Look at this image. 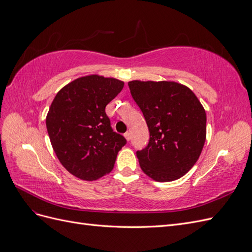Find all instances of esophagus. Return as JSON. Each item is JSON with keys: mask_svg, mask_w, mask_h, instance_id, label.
<instances>
[{"mask_svg": "<svg viewBox=\"0 0 252 252\" xmlns=\"http://www.w3.org/2000/svg\"><path fill=\"white\" fill-rule=\"evenodd\" d=\"M124 136H125V139H126L127 141L130 140V133H129V132H125V133H124Z\"/></svg>", "mask_w": 252, "mask_h": 252, "instance_id": "1", "label": "esophagus"}]
</instances>
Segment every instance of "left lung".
<instances>
[{"mask_svg":"<svg viewBox=\"0 0 252 252\" xmlns=\"http://www.w3.org/2000/svg\"><path fill=\"white\" fill-rule=\"evenodd\" d=\"M150 132L136 152L142 170L157 182L185 175L199 159L206 141V112L191 89L173 81L128 82Z\"/></svg>","mask_w":252,"mask_h":252,"instance_id":"8db88e82","label":"left lung"}]
</instances>
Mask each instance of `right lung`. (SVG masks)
I'll return each instance as SVG.
<instances>
[{
  "label": "right lung",
  "mask_w": 252,
  "mask_h": 252,
  "mask_svg": "<svg viewBox=\"0 0 252 252\" xmlns=\"http://www.w3.org/2000/svg\"><path fill=\"white\" fill-rule=\"evenodd\" d=\"M124 82L89 74L68 83L49 107L46 127L51 146L65 169L94 181L109 173L126 140L112 130L105 107Z\"/></svg>",
  "instance_id": "1"
}]
</instances>
